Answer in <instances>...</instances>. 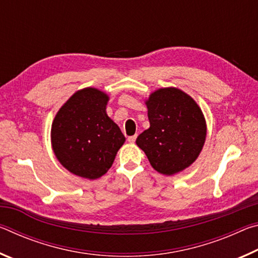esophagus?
<instances>
[{"label": "esophagus", "instance_id": "obj_1", "mask_svg": "<svg viewBox=\"0 0 258 258\" xmlns=\"http://www.w3.org/2000/svg\"><path fill=\"white\" fill-rule=\"evenodd\" d=\"M137 137H138V135H137V134H134V135H132V137H128V138H127V140H128V142H130V143H134V142H135V140H137Z\"/></svg>", "mask_w": 258, "mask_h": 258}]
</instances>
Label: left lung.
<instances>
[{
    "mask_svg": "<svg viewBox=\"0 0 258 258\" xmlns=\"http://www.w3.org/2000/svg\"><path fill=\"white\" fill-rule=\"evenodd\" d=\"M150 127L139 135L137 145L157 172L173 175L198 158L206 140V120L190 95L165 87L146 101Z\"/></svg>",
    "mask_w": 258,
    "mask_h": 258,
    "instance_id": "1",
    "label": "left lung"
}]
</instances>
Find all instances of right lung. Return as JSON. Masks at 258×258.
Wrapping results in <instances>:
<instances>
[{
    "mask_svg": "<svg viewBox=\"0 0 258 258\" xmlns=\"http://www.w3.org/2000/svg\"><path fill=\"white\" fill-rule=\"evenodd\" d=\"M108 101V95L94 87L80 90L59 109L52 123L56 159L77 176L101 177L124 145V134L107 115Z\"/></svg>",
    "mask_w": 258,
    "mask_h": 258,
    "instance_id": "right-lung-1",
    "label": "right lung"
}]
</instances>
